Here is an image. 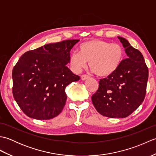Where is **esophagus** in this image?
<instances>
[{"instance_id":"1","label":"esophagus","mask_w":156,"mask_h":156,"mask_svg":"<svg viewBox=\"0 0 156 156\" xmlns=\"http://www.w3.org/2000/svg\"><path fill=\"white\" fill-rule=\"evenodd\" d=\"M89 78H90V76H88V75H86V74H83V75L81 76V79L82 80H87V79H88Z\"/></svg>"}]
</instances>
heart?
Wrapping results in <instances>:
<instances>
[{
    "label": "heart",
    "instance_id": "obj_1",
    "mask_svg": "<svg viewBox=\"0 0 156 156\" xmlns=\"http://www.w3.org/2000/svg\"><path fill=\"white\" fill-rule=\"evenodd\" d=\"M78 51V53H72L69 58L72 70L80 73L89 62L90 68L99 77L114 74L124 58V50L121 45L101 39L82 43Z\"/></svg>",
    "mask_w": 156,
    "mask_h": 156
}]
</instances>
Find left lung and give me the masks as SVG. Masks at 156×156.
I'll list each match as a JSON object with an SVG mask.
<instances>
[{
  "mask_svg": "<svg viewBox=\"0 0 156 156\" xmlns=\"http://www.w3.org/2000/svg\"><path fill=\"white\" fill-rule=\"evenodd\" d=\"M127 55L117 70L101 79L97 91L92 96L94 107L101 115L125 118L143 102L146 94L148 68L141 53L125 39L118 37Z\"/></svg>",
  "mask_w": 156,
  "mask_h": 156,
  "instance_id": "8db88e82",
  "label": "left lung"
}]
</instances>
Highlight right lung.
Masks as SVG:
<instances>
[{
    "mask_svg": "<svg viewBox=\"0 0 156 156\" xmlns=\"http://www.w3.org/2000/svg\"><path fill=\"white\" fill-rule=\"evenodd\" d=\"M79 39L46 44L25 52L12 69V94L16 103L29 117L48 120L64 108L65 89L80 80L66 64L71 49Z\"/></svg>",
    "mask_w": 156,
    "mask_h": 156,
    "instance_id": "1",
    "label": "right lung"
}]
</instances>
